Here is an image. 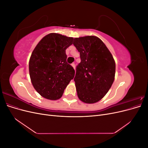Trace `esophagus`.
I'll return each mask as SVG.
<instances>
[{"label": "esophagus", "mask_w": 148, "mask_h": 148, "mask_svg": "<svg viewBox=\"0 0 148 148\" xmlns=\"http://www.w3.org/2000/svg\"><path fill=\"white\" fill-rule=\"evenodd\" d=\"M71 65L73 66V68L75 69V63H73V64H71Z\"/></svg>", "instance_id": "obj_1"}]
</instances>
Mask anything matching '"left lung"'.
<instances>
[{"mask_svg": "<svg viewBox=\"0 0 148 148\" xmlns=\"http://www.w3.org/2000/svg\"><path fill=\"white\" fill-rule=\"evenodd\" d=\"M81 62L74 81L80 101L86 104L99 101L109 91L115 74V62L102 40L95 36L74 39Z\"/></svg>", "mask_w": 148, "mask_h": 148, "instance_id": "1", "label": "left lung"}]
</instances>
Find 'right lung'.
<instances>
[{"instance_id": "right-lung-1", "label": "right lung", "mask_w": 148, "mask_h": 148, "mask_svg": "<svg viewBox=\"0 0 148 148\" xmlns=\"http://www.w3.org/2000/svg\"><path fill=\"white\" fill-rule=\"evenodd\" d=\"M73 38L58 33L45 36L34 49L29 62V72L34 88L42 97L59 99L74 78L75 70L67 64L65 50Z\"/></svg>"}]
</instances>
